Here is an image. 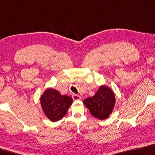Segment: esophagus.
Listing matches in <instances>:
<instances>
[{
  "label": "esophagus",
  "instance_id": "34e87169",
  "mask_svg": "<svg viewBox=\"0 0 155 155\" xmlns=\"http://www.w3.org/2000/svg\"><path fill=\"white\" fill-rule=\"evenodd\" d=\"M72 97L73 100H80L81 99L79 95H77V94H72Z\"/></svg>",
  "mask_w": 155,
  "mask_h": 155
}]
</instances>
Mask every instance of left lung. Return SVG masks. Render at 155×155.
<instances>
[{"label":"left lung","mask_w":155,"mask_h":155,"mask_svg":"<svg viewBox=\"0 0 155 155\" xmlns=\"http://www.w3.org/2000/svg\"><path fill=\"white\" fill-rule=\"evenodd\" d=\"M115 102L112 90L106 85H102L94 96L84 100L83 103L91 115L100 120H104L112 113Z\"/></svg>","instance_id":"1"}]
</instances>
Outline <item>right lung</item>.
<instances>
[{
    "label": "right lung",
    "instance_id": "add662e5",
    "mask_svg": "<svg viewBox=\"0 0 155 155\" xmlns=\"http://www.w3.org/2000/svg\"><path fill=\"white\" fill-rule=\"evenodd\" d=\"M72 103V98L53 88H48L41 97V104L45 114L53 122L58 121L65 116Z\"/></svg>",
    "mask_w": 155,
    "mask_h": 155
}]
</instances>
